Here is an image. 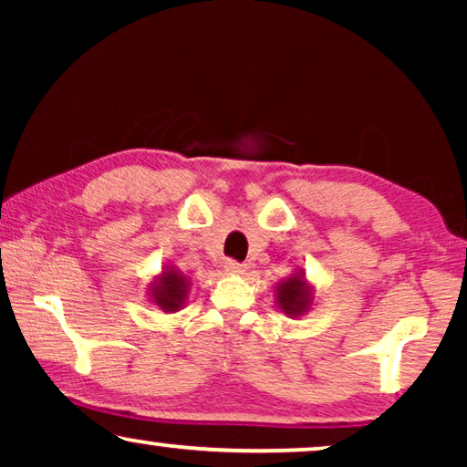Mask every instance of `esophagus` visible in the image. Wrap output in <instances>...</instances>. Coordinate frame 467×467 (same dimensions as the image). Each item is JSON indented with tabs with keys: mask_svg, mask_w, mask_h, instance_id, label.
Returning a JSON list of instances; mask_svg holds the SVG:
<instances>
[{
	"mask_svg": "<svg viewBox=\"0 0 467 467\" xmlns=\"http://www.w3.org/2000/svg\"><path fill=\"white\" fill-rule=\"evenodd\" d=\"M225 272L229 274H244L246 272V265L244 264H238V261L229 259L225 261Z\"/></svg>",
	"mask_w": 467,
	"mask_h": 467,
	"instance_id": "34e87169",
	"label": "esophagus"
}]
</instances>
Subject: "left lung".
Returning <instances> with one entry per match:
<instances>
[{"label": "left lung", "instance_id": "left-lung-1", "mask_svg": "<svg viewBox=\"0 0 467 467\" xmlns=\"http://www.w3.org/2000/svg\"><path fill=\"white\" fill-rule=\"evenodd\" d=\"M276 306L286 317H304L315 304V286L306 278L304 270H296L289 278L276 285Z\"/></svg>", "mask_w": 467, "mask_h": 467}]
</instances>
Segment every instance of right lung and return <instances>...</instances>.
Here are the masks:
<instances>
[{
	"mask_svg": "<svg viewBox=\"0 0 467 467\" xmlns=\"http://www.w3.org/2000/svg\"><path fill=\"white\" fill-rule=\"evenodd\" d=\"M189 289L191 280L187 274H182L176 265H163L161 272L149 283L146 293H149L152 304L171 315V312L184 308L189 299Z\"/></svg>",
	"mask_w": 467,
	"mask_h": 467,
	"instance_id": "1",
	"label": "right lung"
}]
</instances>
